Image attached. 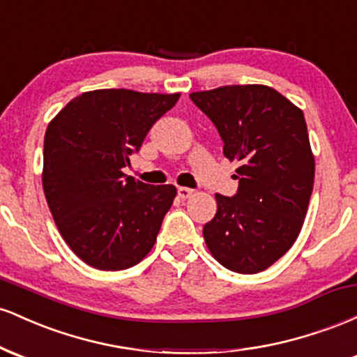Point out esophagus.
Masks as SVG:
<instances>
[{
    "instance_id": "34e87169",
    "label": "esophagus",
    "mask_w": 357,
    "mask_h": 357,
    "mask_svg": "<svg viewBox=\"0 0 357 357\" xmlns=\"http://www.w3.org/2000/svg\"><path fill=\"white\" fill-rule=\"evenodd\" d=\"M192 192H195V191L190 190V188H183V186L178 188V196L181 199H188L190 196H192Z\"/></svg>"
}]
</instances>
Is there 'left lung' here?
<instances>
[{
    "label": "left lung",
    "mask_w": 357,
    "mask_h": 357,
    "mask_svg": "<svg viewBox=\"0 0 357 357\" xmlns=\"http://www.w3.org/2000/svg\"><path fill=\"white\" fill-rule=\"evenodd\" d=\"M211 119L223 154L238 161L233 198L203 228L225 268L258 273L289 252L301 233L314 188L315 162L304 112L267 85H225L190 93Z\"/></svg>",
    "instance_id": "8db88e82"
}]
</instances>
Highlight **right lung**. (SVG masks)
Returning a JSON list of instances; mask_svg holds the SVG:
<instances>
[{"label": "right lung", "mask_w": 357, "mask_h": 357, "mask_svg": "<svg viewBox=\"0 0 357 357\" xmlns=\"http://www.w3.org/2000/svg\"><path fill=\"white\" fill-rule=\"evenodd\" d=\"M178 99L179 93L92 90L72 99L48 124L45 198L61 238L90 267H134L154 247L176 188L136 181L122 169Z\"/></svg>", "instance_id": "right-lung-1"}]
</instances>
